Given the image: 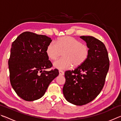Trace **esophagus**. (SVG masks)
<instances>
[{"mask_svg": "<svg viewBox=\"0 0 121 121\" xmlns=\"http://www.w3.org/2000/svg\"><path fill=\"white\" fill-rule=\"evenodd\" d=\"M59 74H60V75H64V74H65V73H64V72H63V71L61 70H59Z\"/></svg>", "mask_w": 121, "mask_h": 121, "instance_id": "34e87169", "label": "esophagus"}]
</instances>
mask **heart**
Instances as JSON below:
<instances>
[{"label":"heart","instance_id":"1","mask_svg":"<svg viewBox=\"0 0 121 121\" xmlns=\"http://www.w3.org/2000/svg\"><path fill=\"white\" fill-rule=\"evenodd\" d=\"M46 53L52 60H56L62 53L63 58L53 63V66L59 69H68L83 65L89 56L90 50L86 45L71 36H65L52 42L46 47Z\"/></svg>","mask_w":121,"mask_h":121}]
</instances>
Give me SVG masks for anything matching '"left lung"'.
I'll return each mask as SVG.
<instances>
[{
    "label": "left lung",
    "mask_w": 121,
    "mask_h": 121,
    "mask_svg": "<svg viewBox=\"0 0 121 121\" xmlns=\"http://www.w3.org/2000/svg\"><path fill=\"white\" fill-rule=\"evenodd\" d=\"M80 38L89 47V56L81 66L65 71L63 87L65 99L77 106L86 105L97 97L105 84L109 68L108 52L103 43L92 36Z\"/></svg>",
    "instance_id": "1"
}]
</instances>
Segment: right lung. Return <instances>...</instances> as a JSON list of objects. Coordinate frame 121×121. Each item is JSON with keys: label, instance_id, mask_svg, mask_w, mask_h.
I'll return each instance as SVG.
<instances>
[{"label": "right lung", "instance_id": "1", "mask_svg": "<svg viewBox=\"0 0 121 121\" xmlns=\"http://www.w3.org/2000/svg\"><path fill=\"white\" fill-rule=\"evenodd\" d=\"M51 42L45 35L26 31L12 44L9 60L10 82L16 93L26 101L42 97L59 74L57 69L45 70L53 65L46 53Z\"/></svg>", "mask_w": 121, "mask_h": 121}]
</instances>
